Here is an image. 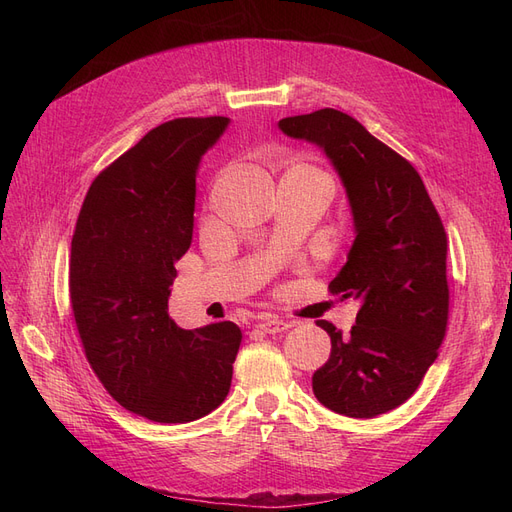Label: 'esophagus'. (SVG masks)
<instances>
[{
    "label": "esophagus",
    "mask_w": 512,
    "mask_h": 512,
    "mask_svg": "<svg viewBox=\"0 0 512 512\" xmlns=\"http://www.w3.org/2000/svg\"><path fill=\"white\" fill-rule=\"evenodd\" d=\"M256 327L260 329V331H265V333H282V331H286L290 324L288 322H284V320H280V318H275V316H269V314H265V316H260L258 320H256Z\"/></svg>",
    "instance_id": "obj_1"
}]
</instances>
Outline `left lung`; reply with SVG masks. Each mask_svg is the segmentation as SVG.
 Listing matches in <instances>:
<instances>
[{
    "mask_svg": "<svg viewBox=\"0 0 512 512\" xmlns=\"http://www.w3.org/2000/svg\"><path fill=\"white\" fill-rule=\"evenodd\" d=\"M286 136L316 145L342 181L354 241L329 284L361 303L342 337L331 322L329 361L312 376L329 410L374 418L404 404L436 361L446 333V232L421 175L354 117L320 108L277 123Z\"/></svg>",
    "mask_w": 512,
    "mask_h": 512,
    "instance_id": "obj_1",
    "label": "left lung"
}]
</instances>
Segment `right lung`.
Masks as SVG:
<instances>
[{
    "label": "right lung",
    "instance_id": "obj_1",
    "mask_svg": "<svg viewBox=\"0 0 512 512\" xmlns=\"http://www.w3.org/2000/svg\"><path fill=\"white\" fill-rule=\"evenodd\" d=\"M228 117H183L149 130L96 177L70 250V301L91 369L119 404L156 423H190L230 391L235 322L185 331L170 284L192 243L200 160Z\"/></svg>",
    "mask_w": 512,
    "mask_h": 512
}]
</instances>
